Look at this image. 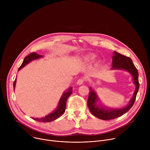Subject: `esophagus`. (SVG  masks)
Returning <instances> with one entry per match:
<instances>
[{
  "label": "esophagus",
  "instance_id": "1",
  "mask_svg": "<svg viewBox=\"0 0 150 150\" xmlns=\"http://www.w3.org/2000/svg\"><path fill=\"white\" fill-rule=\"evenodd\" d=\"M83 81H84V80H83V78H80V79H79L77 81L76 83H77V85H82V84L83 83Z\"/></svg>",
  "mask_w": 150,
  "mask_h": 150
}]
</instances>
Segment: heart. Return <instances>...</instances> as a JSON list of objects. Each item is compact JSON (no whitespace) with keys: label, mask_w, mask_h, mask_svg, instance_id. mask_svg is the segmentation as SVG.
I'll return each instance as SVG.
<instances>
[{"label":"heart","mask_w":150,"mask_h":150,"mask_svg":"<svg viewBox=\"0 0 150 150\" xmlns=\"http://www.w3.org/2000/svg\"><path fill=\"white\" fill-rule=\"evenodd\" d=\"M88 58H89L90 59H93L94 58V56H88Z\"/></svg>","instance_id":"1"}]
</instances>
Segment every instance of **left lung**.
<instances>
[{
    "label": "left lung",
    "instance_id": "1",
    "mask_svg": "<svg viewBox=\"0 0 150 150\" xmlns=\"http://www.w3.org/2000/svg\"><path fill=\"white\" fill-rule=\"evenodd\" d=\"M112 59V68L111 69L125 70L129 72L132 75L134 83L135 85V90L129 104L122 109H117L105 108L101 105L98 106L97 104V102L98 101V97L95 91L90 87V90L87 101L88 109L94 116L105 120L117 118L129 111L135 103L139 87L138 70L132 63V59L116 52H114Z\"/></svg>",
    "mask_w": 150,
    "mask_h": 150
}]
</instances>
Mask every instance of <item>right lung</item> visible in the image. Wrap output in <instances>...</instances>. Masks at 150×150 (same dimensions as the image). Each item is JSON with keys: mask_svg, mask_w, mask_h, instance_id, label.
<instances>
[{"mask_svg": "<svg viewBox=\"0 0 150 150\" xmlns=\"http://www.w3.org/2000/svg\"><path fill=\"white\" fill-rule=\"evenodd\" d=\"M42 57V56L40 55L39 54H37V53H34V52L28 54L24 59V61L22 63V65H21V67L19 68L18 71H19L20 69H22L23 67H24L27 65V64H28L30 62H31L34 60H35V59H39L40 57ZM16 79V78L15 79V81L13 82V88L14 89H15V87ZM72 87H70L68 89H67L66 91H64V93H63L62 96H61V97L60 98V100L59 101V104H58V105H57V108H56V109L54 111H53L50 114L46 116L45 117H41V118L33 117V119L34 120H35L37 121H39V122H50L54 120L57 119V118L60 117L64 113V112H65L67 101L68 97L72 94Z\"/></svg>", "mask_w": 150, "mask_h": 150, "instance_id": "right-lung-1", "label": "right lung"}]
</instances>
